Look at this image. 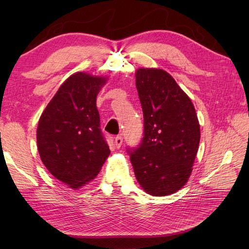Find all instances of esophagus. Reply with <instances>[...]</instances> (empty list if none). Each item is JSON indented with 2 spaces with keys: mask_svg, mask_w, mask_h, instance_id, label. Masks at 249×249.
I'll use <instances>...</instances> for the list:
<instances>
[{
  "mask_svg": "<svg viewBox=\"0 0 249 249\" xmlns=\"http://www.w3.org/2000/svg\"><path fill=\"white\" fill-rule=\"evenodd\" d=\"M122 143H123V138H122V135L116 136L115 139H114V144H115L116 149H120Z\"/></svg>",
  "mask_w": 249,
  "mask_h": 249,
  "instance_id": "1",
  "label": "esophagus"
}]
</instances>
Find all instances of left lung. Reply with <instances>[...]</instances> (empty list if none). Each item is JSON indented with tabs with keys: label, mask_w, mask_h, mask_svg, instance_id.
Segmentation results:
<instances>
[{
	"label": "left lung",
	"mask_w": 249,
	"mask_h": 249,
	"mask_svg": "<svg viewBox=\"0 0 249 249\" xmlns=\"http://www.w3.org/2000/svg\"><path fill=\"white\" fill-rule=\"evenodd\" d=\"M136 87L144 133L138 147H127L137 181L156 197L177 193L190 177L200 142L192 100L162 70L139 68Z\"/></svg>",
	"instance_id": "8db88e82"
}]
</instances>
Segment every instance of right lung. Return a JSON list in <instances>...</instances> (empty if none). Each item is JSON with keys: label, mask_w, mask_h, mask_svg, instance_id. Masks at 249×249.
<instances>
[{"label": "right lung", "mask_w": 249, "mask_h": 249, "mask_svg": "<svg viewBox=\"0 0 249 249\" xmlns=\"http://www.w3.org/2000/svg\"><path fill=\"white\" fill-rule=\"evenodd\" d=\"M107 78L73 73L41 114L37 147L55 178L79 188L97 176L110 150L100 129L96 97Z\"/></svg>", "instance_id": "add662e5"}]
</instances>
